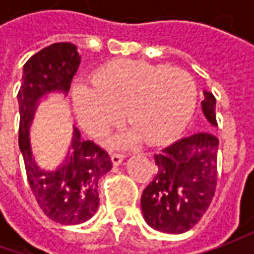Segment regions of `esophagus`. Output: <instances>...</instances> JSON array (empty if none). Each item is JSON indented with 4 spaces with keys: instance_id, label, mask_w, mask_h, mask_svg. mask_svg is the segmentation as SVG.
I'll return each mask as SVG.
<instances>
[{
    "instance_id": "obj_1",
    "label": "esophagus",
    "mask_w": 254,
    "mask_h": 254,
    "mask_svg": "<svg viewBox=\"0 0 254 254\" xmlns=\"http://www.w3.org/2000/svg\"><path fill=\"white\" fill-rule=\"evenodd\" d=\"M124 154H122V152H113L112 154V162L113 165H120L123 162V160H124Z\"/></svg>"
}]
</instances>
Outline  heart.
Instances as JSON below:
<instances>
[{"label": "heart", "mask_w": 254, "mask_h": 254, "mask_svg": "<svg viewBox=\"0 0 254 254\" xmlns=\"http://www.w3.org/2000/svg\"><path fill=\"white\" fill-rule=\"evenodd\" d=\"M93 86H77L74 90L79 120L93 135H103L126 113L134 131L119 137L117 142L140 135L154 144L177 135L190 122L198 97L188 72L138 61L106 64L94 74Z\"/></svg>", "instance_id": "1"}]
</instances>
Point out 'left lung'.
<instances>
[{"instance_id":"obj_1","label":"left lung","mask_w":254,"mask_h":254,"mask_svg":"<svg viewBox=\"0 0 254 254\" xmlns=\"http://www.w3.org/2000/svg\"><path fill=\"white\" fill-rule=\"evenodd\" d=\"M203 96L202 112L216 127V99L209 92ZM218 145L212 132L200 131L154 154L157 175L141 196L142 215L152 229L184 233L199 222L216 190Z\"/></svg>"}]
</instances>
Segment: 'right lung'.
I'll use <instances>...</instances> for the list:
<instances>
[{
    "label": "right lung",
    "mask_w": 254,
    "mask_h": 254,
    "mask_svg": "<svg viewBox=\"0 0 254 254\" xmlns=\"http://www.w3.org/2000/svg\"><path fill=\"white\" fill-rule=\"evenodd\" d=\"M80 64L73 44L58 42L44 48L24 64L19 104V150L31 190L44 213L58 223L77 225L90 219L99 208L97 182L112 170L106 150L93 141H83L74 127L70 150L56 171H44L35 164L29 126L38 100L51 92L66 93Z\"/></svg>",
    "instance_id": "1"
}]
</instances>
